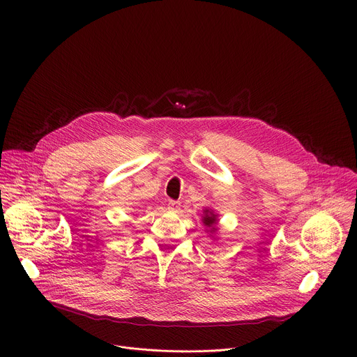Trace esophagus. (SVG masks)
<instances>
[{
	"mask_svg": "<svg viewBox=\"0 0 357 357\" xmlns=\"http://www.w3.org/2000/svg\"><path fill=\"white\" fill-rule=\"evenodd\" d=\"M168 209L172 212H179L181 211V202L176 200H169L168 203Z\"/></svg>",
	"mask_w": 357,
	"mask_h": 357,
	"instance_id": "esophagus-1",
	"label": "esophagus"
}]
</instances>
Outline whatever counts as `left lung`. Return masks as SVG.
<instances>
[{
	"label": "left lung",
	"instance_id": "obj_1",
	"mask_svg": "<svg viewBox=\"0 0 357 357\" xmlns=\"http://www.w3.org/2000/svg\"><path fill=\"white\" fill-rule=\"evenodd\" d=\"M202 223L206 226V231L209 233V237H215V233L218 231V223H219V215L212 208H205L202 211Z\"/></svg>",
	"mask_w": 357,
	"mask_h": 357
}]
</instances>
